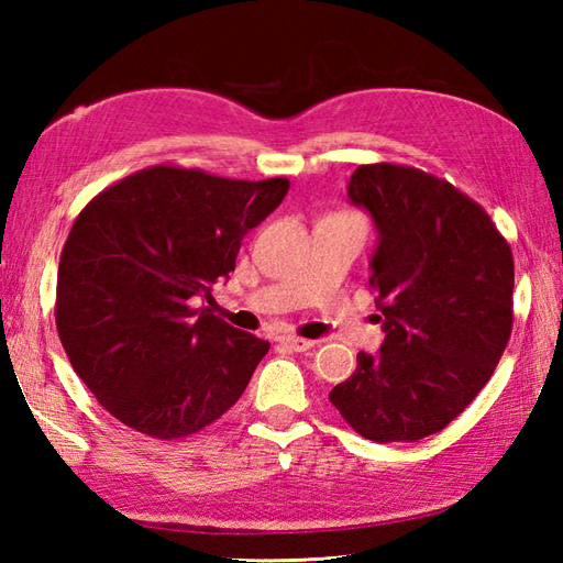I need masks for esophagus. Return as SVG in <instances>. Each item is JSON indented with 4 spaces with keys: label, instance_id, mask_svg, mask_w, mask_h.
<instances>
[{
    "label": "esophagus",
    "instance_id": "obj_1",
    "mask_svg": "<svg viewBox=\"0 0 563 563\" xmlns=\"http://www.w3.org/2000/svg\"><path fill=\"white\" fill-rule=\"evenodd\" d=\"M280 343L288 345L290 351H309V349H312V345H314V341L302 339V336H283Z\"/></svg>",
    "mask_w": 563,
    "mask_h": 563
}]
</instances>
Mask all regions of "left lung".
<instances>
[{
	"label": "left lung",
	"mask_w": 563,
	"mask_h": 563,
	"mask_svg": "<svg viewBox=\"0 0 563 563\" xmlns=\"http://www.w3.org/2000/svg\"><path fill=\"white\" fill-rule=\"evenodd\" d=\"M349 198L379 234L369 285L387 336L329 401L367 440L416 442L492 379L512 331V251L479 202L413 166H357Z\"/></svg>",
	"instance_id": "obj_1"
}]
</instances>
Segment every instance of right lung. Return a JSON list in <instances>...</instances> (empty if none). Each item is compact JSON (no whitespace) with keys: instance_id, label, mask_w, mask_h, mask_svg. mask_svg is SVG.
<instances>
[{"instance_id":"1","label":"right lung","mask_w":563,"mask_h":563,"mask_svg":"<svg viewBox=\"0 0 563 563\" xmlns=\"http://www.w3.org/2000/svg\"><path fill=\"white\" fill-rule=\"evenodd\" d=\"M288 178L157 164L87 202L59 254L55 324L106 411L157 440L194 435L242 397L271 343L227 324L212 285L280 206Z\"/></svg>"}]
</instances>
